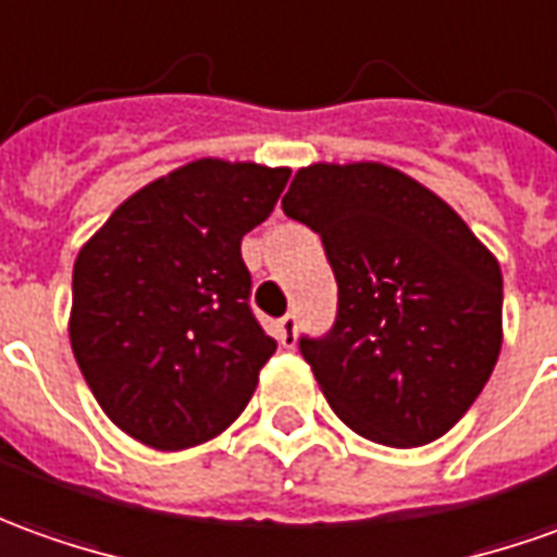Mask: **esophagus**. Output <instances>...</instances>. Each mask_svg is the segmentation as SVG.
I'll return each mask as SVG.
<instances>
[{"instance_id":"1","label":"esophagus","mask_w":557,"mask_h":557,"mask_svg":"<svg viewBox=\"0 0 557 557\" xmlns=\"http://www.w3.org/2000/svg\"><path fill=\"white\" fill-rule=\"evenodd\" d=\"M275 339L285 345V348L297 345V315H285L275 321Z\"/></svg>"}]
</instances>
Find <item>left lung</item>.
Returning <instances> with one entry per match:
<instances>
[{"label": "left lung", "instance_id": "left-lung-1", "mask_svg": "<svg viewBox=\"0 0 557 557\" xmlns=\"http://www.w3.org/2000/svg\"><path fill=\"white\" fill-rule=\"evenodd\" d=\"M282 209L321 236L339 285L327 336L300 339L330 409L379 446L440 440L500 355L497 257L446 199L385 163L302 166Z\"/></svg>", "mask_w": 557, "mask_h": 557}]
</instances>
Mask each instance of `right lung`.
Wrapping results in <instances>:
<instances>
[{"instance_id":"add662e5","label":"right lung","mask_w":557,"mask_h":557,"mask_svg":"<svg viewBox=\"0 0 557 557\" xmlns=\"http://www.w3.org/2000/svg\"><path fill=\"white\" fill-rule=\"evenodd\" d=\"M290 169L202 157L124 199L72 270L69 343L102 412L160 451L242 416L275 339L251 315L242 236Z\"/></svg>"}]
</instances>
